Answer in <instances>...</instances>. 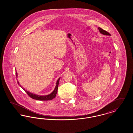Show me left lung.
<instances>
[{"mask_svg":"<svg viewBox=\"0 0 133 133\" xmlns=\"http://www.w3.org/2000/svg\"><path fill=\"white\" fill-rule=\"evenodd\" d=\"M98 29L99 30L100 32L101 33H102V34L106 35H111V34H110L109 32H108L107 31H106L103 30V29H102L101 28H100V27H99V28H98Z\"/></svg>","mask_w":133,"mask_h":133,"instance_id":"left-lung-1","label":"left lung"}]
</instances>
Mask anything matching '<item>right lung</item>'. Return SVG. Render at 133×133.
<instances>
[{
	"label": "right lung",
	"mask_w": 133,
	"mask_h": 133,
	"mask_svg": "<svg viewBox=\"0 0 133 133\" xmlns=\"http://www.w3.org/2000/svg\"><path fill=\"white\" fill-rule=\"evenodd\" d=\"M16 76H17V73L16 72ZM60 78H59L58 79L55 88L53 92L52 93H51L50 94L46 95V96H39V95H36V94L31 93H30L28 91H27L24 89H23V88H22V87L19 84V82L17 81V83L19 84V86L25 91V92L27 94V95H28L30 97H31L32 99H35V100H40V101H49V100H52L53 98H54L56 97V95L57 93V90H58V85H59V82Z\"/></svg>",
	"instance_id": "right-lung-1"
}]
</instances>
